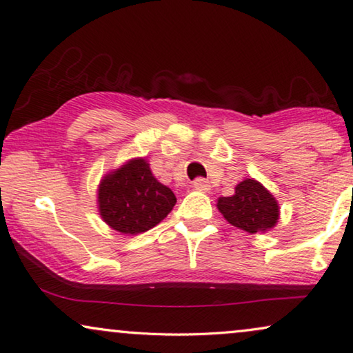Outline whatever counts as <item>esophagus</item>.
<instances>
[{
  "mask_svg": "<svg viewBox=\"0 0 353 353\" xmlns=\"http://www.w3.org/2000/svg\"><path fill=\"white\" fill-rule=\"evenodd\" d=\"M194 188L197 189V191L207 192V191H210V183L205 180V178H197V180L194 181Z\"/></svg>",
  "mask_w": 353,
  "mask_h": 353,
  "instance_id": "esophagus-1",
  "label": "esophagus"
}]
</instances>
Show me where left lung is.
<instances>
[{"label":"left lung","mask_w":353,"mask_h":353,"mask_svg":"<svg viewBox=\"0 0 353 353\" xmlns=\"http://www.w3.org/2000/svg\"><path fill=\"white\" fill-rule=\"evenodd\" d=\"M218 210L229 224L249 233L273 229L279 219L278 200L254 178L238 183L230 197H219Z\"/></svg>","instance_id":"8db88e82"}]
</instances>
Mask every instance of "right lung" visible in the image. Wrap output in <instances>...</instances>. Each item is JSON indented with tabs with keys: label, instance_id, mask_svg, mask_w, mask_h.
I'll use <instances>...</instances> for the list:
<instances>
[{
	"label": "right lung",
	"instance_id": "right-lung-1",
	"mask_svg": "<svg viewBox=\"0 0 353 353\" xmlns=\"http://www.w3.org/2000/svg\"><path fill=\"white\" fill-rule=\"evenodd\" d=\"M170 188L153 176L150 164L135 158L101 180L97 189L99 214L113 230L137 235L158 225L175 207Z\"/></svg>",
	"mask_w": 353,
	"mask_h": 353
}]
</instances>
